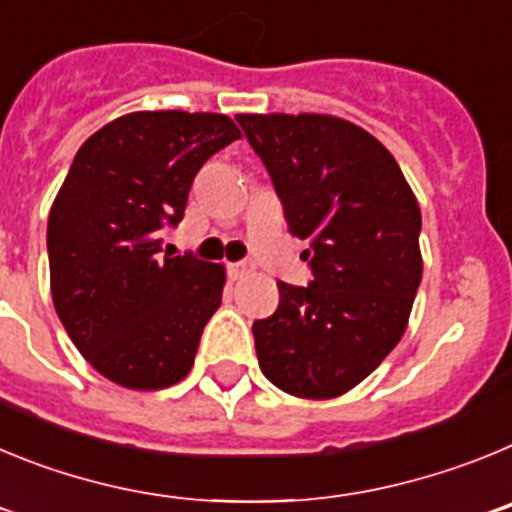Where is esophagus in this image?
Returning a JSON list of instances; mask_svg holds the SVG:
<instances>
[{"label": "esophagus", "mask_w": 512, "mask_h": 512, "mask_svg": "<svg viewBox=\"0 0 512 512\" xmlns=\"http://www.w3.org/2000/svg\"><path fill=\"white\" fill-rule=\"evenodd\" d=\"M253 261H235L233 264V274L235 277H248V274H253Z\"/></svg>", "instance_id": "obj_1"}]
</instances>
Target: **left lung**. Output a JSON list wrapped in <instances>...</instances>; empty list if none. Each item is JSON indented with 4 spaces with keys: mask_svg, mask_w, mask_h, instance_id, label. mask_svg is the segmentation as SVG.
I'll use <instances>...</instances> for the list:
<instances>
[{
    "mask_svg": "<svg viewBox=\"0 0 512 512\" xmlns=\"http://www.w3.org/2000/svg\"><path fill=\"white\" fill-rule=\"evenodd\" d=\"M307 238V287L279 282V307L253 323L264 377L310 400L338 397L377 369L405 333L423 277L420 207L392 153L328 115H238Z\"/></svg>",
    "mask_w": 512,
    "mask_h": 512,
    "instance_id": "left-lung-1",
    "label": "left lung"
}]
</instances>
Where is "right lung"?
<instances>
[{
    "label": "right lung",
    "instance_id": "obj_1",
    "mask_svg": "<svg viewBox=\"0 0 512 512\" xmlns=\"http://www.w3.org/2000/svg\"><path fill=\"white\" fill-rule=\"evenodd\" d=\"M238 138L225 115L133 112L76 151L48 217L53 305L81 356L122 387L161 390L192 369L225 271L164 253V233L202 164Z\"/></svg>",
    "mask_w": 512,
    "mask_h": 512
}]
</instances>
